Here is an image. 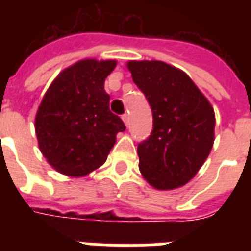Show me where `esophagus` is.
Segmentation results:
<instances>
[{"label": "esophagus", "instance_id": "1", "mask_svg": "<svg viewBox=\"0 0 251 251\" xmlns=\"http://www.w3.org/2000/svg\"><path fill=\"white\" fill-rule=\"evenodd\" d=\"M122 120H124V122H125L126 125L129 124V114L125 113V114H122Z\"/></svg>", "mask_w": 251, "mask_h": 251}]
</instances>
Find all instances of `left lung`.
<instances>
[{"mask_svg": "<svg viewBox=\"0 0 251 251\" xmlns=\"http://www.w3.org/2000/svg\"><path fill=\"white\" fill-rule=\"evenodd\" d=\"M134 83L152 110V131L138 145L139 171L157 190L190 181L214 145L215 113L182 70L161 61H129Z\"/></svg>", "mask_w": 251, "mask_h": 251, "instance_id": "left-lung-1", "label": "left lung"}]
</instances>
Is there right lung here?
<instances>
[{
	"label": "right lung",
	"mask_w": 251,
	"mask_h": 251,
	"mask_svg": "<svg viewBox=\"0 0 251 251\" xmlns=\"http://www.w3.org/2000/svg\"><path fill=\"white\" fill-rule=\"evenodd\" d=\"M116 61L82 60L49 86L35 118L41 153L57 172L83 177L105 163L126 126L109 110L105 78Z\"/></svg>",
	"instance_id": "1"
}]
</instances>
